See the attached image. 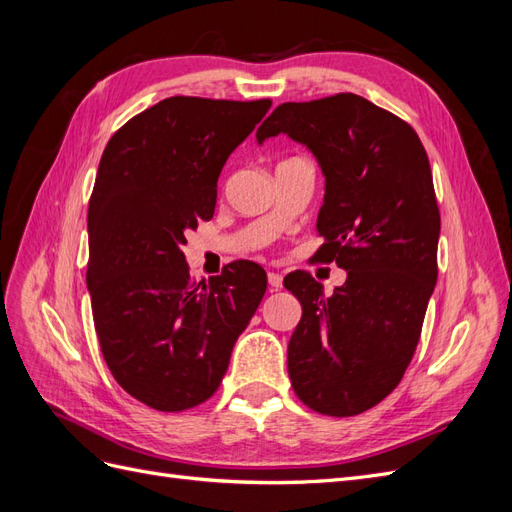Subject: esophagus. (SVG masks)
<instances>
[{
	"instance_id": "esophagus-1",
	"label": "esophagus",
	"mask_w": 512,
	"mask_h": 512,
	"mask_svg": "<svg viewBox=\"0 0 512 512\" xmlns=\"http://www.w3.org/2000/svg\"><path fill=\"white\" fill-rule=\"evenodd\" d=\"M282 282H284V275L282 273H269V286L271 290H280L282 288Z\"/></svg>"
}]
</instances>
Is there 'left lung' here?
<instances>
[{
  "instance_id": "8db88e82",
  "label": "left lung",
  "mask_w": 512,
  "mask_h": 512,
  "mask_svg": "<svg viewBox=\"0 0 512 512\" xmlns=\"http://www.w3.org/2000/svg\"><path fill=\"white\" fill-rule=\"evenodd\" d=\"M277 134L316 158V258L346 271L331 297L309 273L286 275L303 307L288 344L290 384L320 414H361L404 378L436 288L440 211L427 153L406 121L354 94L280 104L256 141Z\"/></svg>"
}]
</instances>
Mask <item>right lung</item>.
I'll use <instances>...</instances> for the list:
<instances>
[{"label": "right lung", "mask_w": 512, "mask_h": 512, "mask_svg": "<svg viewBox=\"0 0 512 512\" xmlns=\"http://www.w3.org/2000/svg\"><path fill=\"white\" fill-rule=\"evenodd\" d=\"M271 100L175 96L108 141L89 198L87 290L104 361L132 397L160 412L209 399L267 290L239 260L196 284L185 232L213 218L218 177Z\"/></svg>", "instance_id": "obj_1"}]
</instances>
